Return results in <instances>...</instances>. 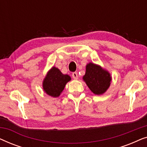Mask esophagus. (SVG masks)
<instances>
[{
	"instance_id": "obj_1",
	"label": "esophagus",
	"mask_w": 147,
	"mask_h": 147,
	"mask_svg": "<svg viewBox=\"0 0 147 147\" xmlns=\"http://www.w3.org/2000/svg\"><path fill=\"white\" fill-rule=\"evenodd\" d=\"M72 78H73L74 80H77L78 79V73H77V72H74V73H72Z\"/></svg>"
}]
</instances>
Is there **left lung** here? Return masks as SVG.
<instances>
[{
    "instance_id": "left-lung-1",
    "label": "left lung",
    "mask_w": 147,
    "mask_h": 147,
    "mask_svg": "<svg viewBox=\"0 0 147 147\" xmlns=\"http://www.w3.org/2000/svg\"><path fill=\"white\" fill-rule=\"evenodd\" d=\"M83 79L90 90L97 95L104 94L109 88L111 82V77L107 71L92 63L86 65Z\"/></svg>"
}]
</instances>
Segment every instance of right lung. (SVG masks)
Wrapping results in <instances>:
<instances>
[{"label": "right lung", "mask_w": 147, "mask_h": 147, "mask_svg": "<svg viewBox=\"0 0 147 147\" xmlns=\"http://www.w3.org/2000/svg\"><path fill=\"white\" fill-rule=\"evenodd\" d=\"M70 80V76L64 75L59 69L53 67L44 79L43 90L48 95L58 97L63 90L65 84Z\"/></svg>", "instance_id": "right-lung-1"}]
</instances>
